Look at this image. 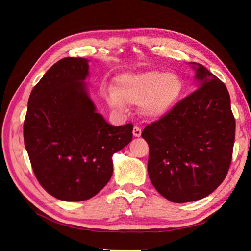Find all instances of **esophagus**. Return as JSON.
Masks as SVG:
<instances>
[{
    "label": "esophagus",
    "instance_id": "obj_1",
    "mask_svg": "<svg viewBox=\"0 0 251 251\" xmlns=\"http://www.w3.org/2000/svg\"><path fill=\"white\" fill-rule=\"evenodd\" d=\"M133 135L135 136V137H140V136H141V128L138 127V126H134Z\"/></svg>",
    "mask_w": 251,
    "mask_h": 251
}]
</instances>
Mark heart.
Listing matches in <instances>:
<instances>
[{"instance_id": "obj_1", "label": "heart", "mask_w": 251, "mask_h": 251, "mask_svg": "<svg viewBox=\"0 0 251 251\" xmlns=\"http://www.w3.org/2000/svg\"><path fill=\"white\" fill-rule=\"evenodd\" d=\"M182 92L183 82L176 73L149 70L118 75L114 89H109L104 96L114 109L126 111L127 104H139L142 115L156 119L175 108Z\"/></svg>"}]
</instances>
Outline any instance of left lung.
Wrapping results in <instances>:
<instances>
[{
  "label": "left lung",
  "mask_w": 251,
  "mask_h": 251,
  "mask_svg": "<svg viewBox=\"0 0 251 251\" xmlns=\"http://www.w3.org/2000/svg\"><path fill=\"white\" fill-rule=\"evenodd\" d=\"M189 65L198 89L141 134L150 148L151 184L175 203L205 198L222 183L234 142L235 121L227 88L204 66Z\"/></svg>",
  "instance_id": "obj_1"
}]
</instances>
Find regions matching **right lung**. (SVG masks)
Returning a JSON list of instances; mask_svg holds the SVG:
<instances>
[{"label":"right lung","mask_w":251,"mask_h":251,"mask_svg":"<svg viewBox=\"0 0 251 251\" xmlns=\"http://www.w3.org/2000/svg\"><path fill=\"white\" fill-rule=\"evenodd\" d=\"M89 60L66 57L45 73L29 96L24 142L46 192L63 201H85L113 174L112 156L133 138V125L108 124L91 100Z\"/></svg>","instance_id":"1"}]
</instances>
